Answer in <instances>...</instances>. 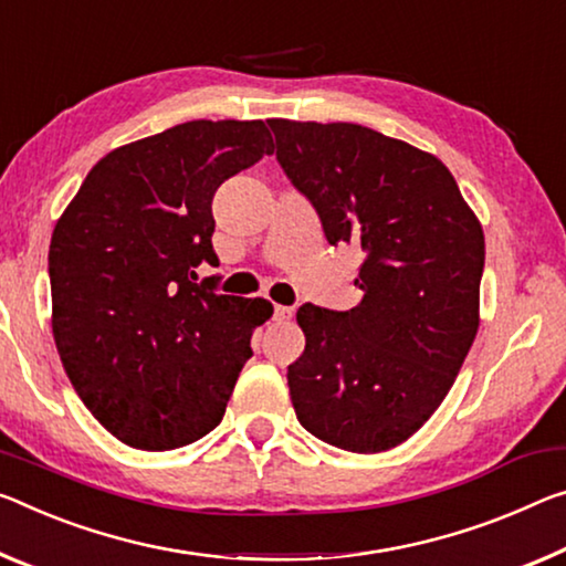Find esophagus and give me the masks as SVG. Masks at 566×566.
<instances>
[{
	"mask_svg": "<svg viewBox=\"0 0 566 566\" xmlns=\"http://www.w3.org/2000/svg\"><path fill=\"white\" fill-rule=\"evenodd\" d=\"M292 315H294L292 307H286V304H274V319L286 322V319H292Z\"/></svg>",
	"mask_w": 566,
	"mask_h": 566,
	"instance_id": "34e87169",
	"label": "esophagus"
}]
</instances>
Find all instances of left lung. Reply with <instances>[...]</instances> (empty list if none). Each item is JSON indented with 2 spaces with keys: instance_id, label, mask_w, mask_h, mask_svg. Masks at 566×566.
<instances>
[{
  "instance_id": "1",
  "label": "left lung",
  "mask_w": 566,
  "mask_h": 566,
  "mask_svg": "<svg viewBox=\"0 0 566 566\" xmlns=\"http://www.w3.org/2000/svg\"><path fill=\"white\" fill-rule=\"evenodd\" d=\"M266 123L329 244L365 254L357 307L297 312L294 412L343 451H390L441 406L476 337L483 229L451 170L406 140L355 123Z\"/></svg>"
}]
</instances>
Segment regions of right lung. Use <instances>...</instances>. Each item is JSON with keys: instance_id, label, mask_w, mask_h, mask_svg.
I'll list each match as a JSON object with an SVG mask.
<instances>
[{"instance_id": "obj_1", "label": "right lung", "mask_w": 566, "mask_h": 566, "mask_svg": "<svg viewBox=\"0 0 566 566\" xmlns=\"http://www.w3.org/2000/svg\"><path fill=\"white\" fill-rule=\"evenodd\" d=\"M274 154L262 120H191L97 160L50 241L52 335L70 382L125 446L168 451L227 410L266 300L196 282L219 266L217 188Z\"/></svg>"}]
</instances>
